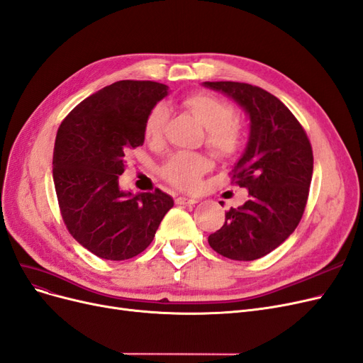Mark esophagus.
Returning <instances> with one entry per match:
<instances>
[{
    "instance_id": "obj_1",
    "label": "esophagus",
    "mask_w": 363,
    "mask_h": 363,
    "mask_svg": "<svg viewBox=\"0 0 363 363\" xmlns=\"http://www.w3.org/2000/svg\"><path fill=\"white\" fill-rule=\"evenodd\" d=\"M199 201L198 198H194V196H179L176 199L177 204H196Z\"/></svg>"
}]
</instances>
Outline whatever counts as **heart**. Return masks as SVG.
Here are the masks:
<instances>
[{
	"label": "heart",
	"instance_id": "b5f03b06",
	"mask_svg": "<svg viewBox=\"0 0 363 363\" xmlns=\"http://www.w3.org/2000/svg\"><path fill=\"white\" fill-rule=\"evenodd\" d=\"M183 106L206 128V145L219 159H231L245 144V126L234 117L233 105L210 93H192L183 99ZM169 111L157 104L148 111L144 120V136L148 143L157 144L167 126ZM210 160L199 153L179 152L171 155L160 174L168 183L184 191L195 189L199 179L210 169Z\"/></svg>",
	"mask_w": 363,
	"mask_h": 363
}]
</instances>
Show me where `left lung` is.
Masks as SVG:
<instances>
[{
    "instance_id": "8db88e82",
    "label": "left lung",
    "mask_w": 363,
    "mask_h": 363,
    "mask_svg": "<svg viewBox=\"0 0 363 363\" xmlns=\"http://www.w3.org/2000/svg\"><path fill=\"white\" fill-rule=\"evenodd\" d=\"M204 85L234 99L251 120L245 153L231 171V183L246 187L247 201L225 213L208 245L230 259H258L289 239L303 216L312 147L293 112L269 91L233 81Z\"/></svg>"
}]
</instances>
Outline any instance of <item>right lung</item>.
<instances>
[{"mask_svg":"<svg viewBox=\"0 0 363 363\" xmlns=\"http://www.w3.org/2000/svg\"><path fill=\"white\" fill-rule=\"evenodd\" d=\"M168 86L118 81L86 97L60 124L52 159L58 206L73 239L99 258H133L153 242L174 206L155 192H124V155L144 144V120Z\"/></svg>","mask_w":363,"mask_h":363,"instance_id":"right-lung-1","label":"right lung"}]
</instances>
